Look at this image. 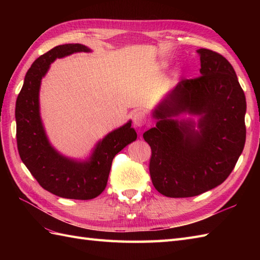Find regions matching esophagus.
Returning <instances> with one entry per match:
<instances>
[{"mask_svg": "<svg viewBox=\"0 0 260 260\" xmlns=\"http://www.w3.org/2000/svg\"><path fill=\"white\" fill-rule=\"evenodd\" d=\"M146 114L143 110H135L133 114V123L136 127H142L146 124Z\"/></svg>", "mask_w": 260, "mask_h": 260, "instance_id": "obj_1", "label": "esophagus"}]
</instances>
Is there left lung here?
I'll use <instances>...</instances> for the list:
<instances>
[{
  "instance_id": "left-lung-1",
  "label": "left lung",
  "mask_w": 260,
  "mask_h": 260,
  "mask_svg": "<svg viewBox=\"0 0 260 260\" xmlns=\"http://www.w3.org/2000/svg\"><path fill=\"white\" fill-rule=\"evenodd\" d=\"M201 75L182 79L154 112L156 126L143 137L151 146L153 185L170 198H189L213 189L233 172L246 142V97L233 66L201 48ZM182 111L201 114L191 122L170 118Z\"/></svg>"
}]
</instances>
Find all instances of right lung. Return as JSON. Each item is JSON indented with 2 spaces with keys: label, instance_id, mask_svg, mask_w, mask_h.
<instances>
[{
  "label": "right lung",
  "instance_id": "obj_1",
  "mask_svg": "<svg viewBox=\"0 0 260 260\" xmlns=\"http://www.w3.org/2000/svg\"><path fill=\"white\" fill-rule=\"evenodd\" d=\"M80 51L90 50L79 43L57 46L32 63L16 98V143L22 162L43 189L61 198L90 200L106 187L114 156L137 135L129 121L99 142L90 161L85 163L70 161L49 144L39 114L41 79L57 58Z\"/></svg>",
  "mask_w": 260,
  "mask_h": 260
}]
</instances>
